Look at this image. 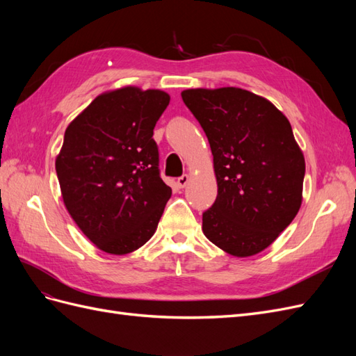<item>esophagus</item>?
Listing matches in <instances>:
<instances>
[{
	"label": "esophagus",
	"mask_w": 356,
	"mask_h": 356,
	"mask_svg": "<svg viewBox=\"0 0 356 356\" xmlns=\"http://www.w3.org/2000/svg\"><path fill=\"white\" fill-rule=\"evenodd\" d=\"M188 181H190V177L186 174V175H182V177H179V178H178L177 184H178V187H179V188H184V187L188 184Z\"/></svg>",
	"instance_id": "34e87169"
}]
</instances>
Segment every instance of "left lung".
<instances>
[{"label":"left lung","mask_w":356,"mask_h":356,"mask_svg":"<svg viewBox=\"0 0 356 356\" xmlns=\"http://www.w3.org/2000/svg\"><path fill=\"white\" fill-rule=\"evenodd\" d=\"M182 101L208 136L218 195L203 212V234L234 257L272 245L303 200L305 156L288 118L239 88L187 89Z\"/></svg>","instance_id":"8db88e82"}]
</instances>
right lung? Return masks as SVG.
<instances>
[{
	"label": "right lung",
	"mask_w": 356,
	"mask_h": 356,
	"mask_svg": "<svg viewBox=\"0 0 356 356\" xmlns=\"http://www.w3.org/2000/svg\"><path fill=\"white\" fill-rule=\"evenodd\" d=\"M170 96L135 86L105 92L68 124L56 157L65 208L101 251L152 239L172 190L160 178L153 129Z\"/></svg>",
	"instance_id": "1"
}]
</instances>
